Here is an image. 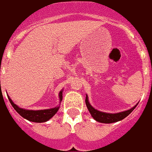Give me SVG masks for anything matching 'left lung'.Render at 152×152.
Returning a JSON list of instances; mask_svg holds the SVG:
<instances>
[{
  "mask_svg": "<svg viewBox=\"0 0 152 152\" xmlns=\"http://www.w3.org/2000/svg\"><path fill=\"white\" fill-rule=\"evenodd\" d=\"M86 104L88 111H89V113H90L91 115H92V117H93L96 122H101V123H106V124H108V123H114V122H118V121H121V120L124 119L125 118L127 117V116L135 109V107L137 106L138 104H137L135 106L133 107L132 108L129 109V110H125V111H122V112L118 113H114V114H112V113L103 112V111H100V110H96V109L94 108V107L91 105L89 101H88V97L87 94H86Z\"/></svg>",
  "mask_w": 152,
  "mask_h": 152,
  "instance_id": "left-lung-1",
  "label": "left lung"
}]
</instances>
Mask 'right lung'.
<instances>
[{
  "mask_svg": "<svg viewBox=\"0 0 152 152\" xmlns=\"http://www.w3.org/2000/svg\"><path fill=\"white\" fill-rule=\"evenodd\" d=\"M63 90L62 89L59 93V104L61 103L62 99H63ZM8 98L10 101L11 104L12 105L14 109L19 113V115H21L22 117L27 119L30 122H47L48 120L52 118L54 115L56 114L59 108V105L57 107H55L53 108L50 109H45V110H27V109H24L19 107L17 106L16 104H14V102L12 100L9 96L8 95Z\"/></svg>",
  "mask_w": 152,
  "mask_h": 152,
  "instance_id": "1",
  "label": "right lung"
}]
</instances>
